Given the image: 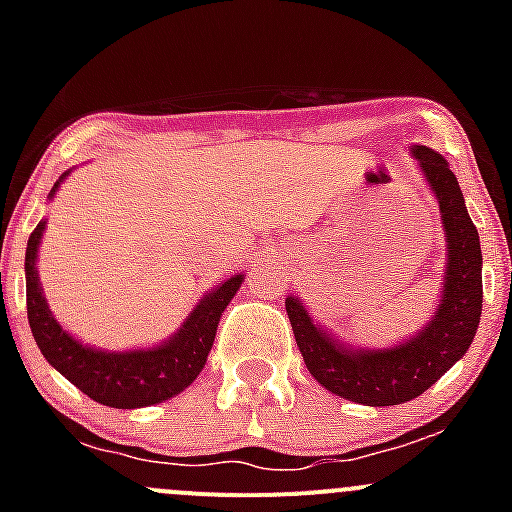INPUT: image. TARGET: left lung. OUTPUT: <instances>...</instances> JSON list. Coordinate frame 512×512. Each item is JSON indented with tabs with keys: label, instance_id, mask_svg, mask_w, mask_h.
<instances>
[{
	"label": "left lung",
	"instance_id": "1",
	"mask_svg": "<svg viewBox=\"0 0 512 512\" xmlns=\"http://www.w3.org/2000/svg\"><path fill=\"white\" fill-rule=\"evenodd\" d=\"M409 151L436 198L446 237L443 292L431 319L391 347H352L314 322L302 299H285L309 374L332 394L364 406L404 404L431 389L468 352L483 309V255L461 185L441 153L426 146Z\"/></svg>",
	"mask_w": 512,
	"mask_h": 512
}]
</instances>
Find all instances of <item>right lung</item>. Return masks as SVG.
<instances>
[{
    "instance_id": "obj_1",
    "label": "right lung",
    "mask_w": 512,
    "mask_h": 512,
    "mask_svg": "<svg viewBox=\"0 0 512 512\" xmlns=\"http://www.w3.org/2000/svg\"><path fill=\"white\" fill-rule=\"evenodd\" d=\"M69 173L71 170L59 175L49 200H54L56 190L69 178ZM44 230L46 218L29 235L27 257H24L27 317L36 347L41 349L44 359L71 384L79 386L89 399L111 409H143V406L173 399L180 391L188 389L203 371L213 349L220 317L240 289L245 275H232L230 280L205 292L193 312L180 324L178 332L170 334L160 344L146 349L108 352V349L91 347L71 337L51 314L39 282V270H36Z\"/></svg>"
}]
</instances>
